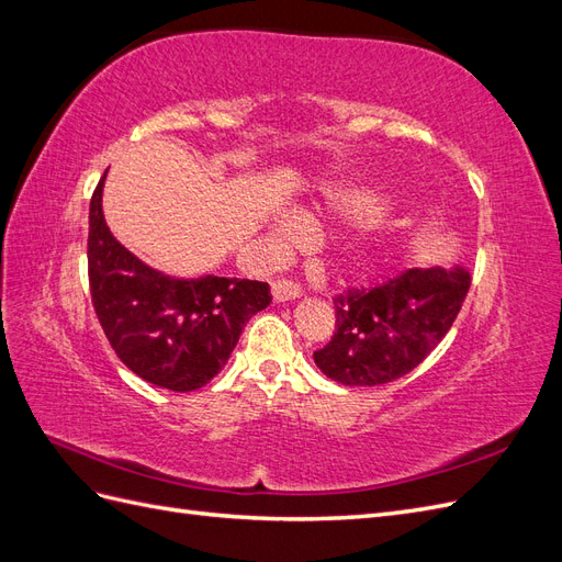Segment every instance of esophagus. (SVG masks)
<instances>
[{"label": "esophagus", "mask_w": 562, "mask_h": 562, "mask_svg": "<svg viewBox=\"0 0 562 562\" xmlns=\"http://www.w3.org/2000/svg\"><path fill=\"white\" fill-rule=\"evenodd\" d=\"M271 297H274V302H288V300H297L302 297V288L293 281H274L271 283Z\"/></svg>", "instance_id": "1"}]
</instances>
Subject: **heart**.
Listing matches in <instances>:
<instances>
[{"instance_id": "b5f03b06", "label": "heart", "mask_w": 562, "mask_h": 562, "mask_svg": "<svg viewBox=\"0 0 562 562\" xmlns=\"http://www.w3.org/2000/svg\"><path fill=\"white\" fill-rule=\"evenodd\" d=\"M323 203H326V211L339 215V217H363L370 215L380 206V194L375 190H366V187H347V184H337L330 187V190L323 192ZM269 232L277 236L281 241H295L300 232H302V223L300 217L293 213H277L271 217L269 223ZM380 250V241L375 234H366L363 239L353 246L351 258L356 262L372 258Z\"/></svg>"}]
</instances>
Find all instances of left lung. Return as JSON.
Here are the masks:
<instances>
[{
	"mask_svg": "<svg viewBox=\"0 0 562 562\" xmlns=\"http://www.w3.org/2000/svg\"><path fill=\"white\" fill-rule=\"evenodd\" d=\"M469 285L462 265L415 267L368 293L339 295L335 335L314 351V363L345 386H378L407 375L446 337Z\"/></svg>",
	"mask_w": 562,
	"mask_h": 562,
	"instance_id": "obj_1",
	"label": "left lung"
}]
</instances>
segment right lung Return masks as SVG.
<instances>
[{
  "label": "right lung",
  "mask_w": 562,
  "mask_h": 562,
  "mask_svg": "<svg viewBox=\"0 0 562 562\" xmlns=\"http://www.w3.org/2000/svg\"><path fill=\"white\" fill-rule=\"evenodd\" d=\"M105 176L89 211V281L100 326L119 359L145 382L180 394L206 386L229 361L248 318L271 302L269 285L171 277L143 262L105 223Z\"/></svg>",
  "instance_id": "1"
}]
</instances>
